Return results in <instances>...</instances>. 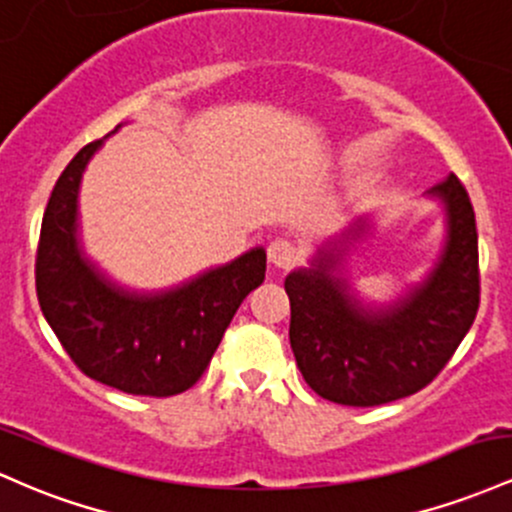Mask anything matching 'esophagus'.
<instances>
[{
    "mask_svg": "<svg viewBox=\"0 0 512 512\" xmlns=\"http://www.w3.org/2000/svg\"><path fill=\"white\" fill-rule=\"evenodd\" d=\"M297 249L292 241L287 239H273L271 244H268V261L273 263L275 268H283V271H287V268H292L297 263Z\"/></svg>",
    "mask_w": 512,
    "mask_h": 512,
    "instance_id": "esophagus-1",
    "label": "esophagus"
}]
</instances>
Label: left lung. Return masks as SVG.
I'll use <instances>...</instances> for the list:
<instances>
[{
    "label": "left lung",
    "mask_w": 512,
    "mask_h": 512,
    "mask_svg": "<svg viewBox=\"0 0 512 512\" xmlns=\"http://www.w3.org/2000/svg\"><path fill=\"white\" fill-rule=\"evenodd\" d=\"M426 198L442 210V249L394 300H367L348 275L346 256L370 232L367 217H355L285 278L297 367L333 404L380 406L416 394L472 329L479 309L474 208L455 174L428 188Z\"/></svg>",
    "instance_id": "obj_1"
}]
</instances>
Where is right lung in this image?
<instances>
[{
    "label": "right lung",
    "instance_id": "add662e5",
    "mask_svg": "<svg viewBox=\"0 0 512 512\" xmlns=\"http://www.w3.org/2000/svg\"><path fill=\"white\" fill-rule=\"evenodd\" d=\"M106 137L79 149L50 193L36 258L38 302L91 380L125 394L174 396L200 380L239 304L263 283L266 249L162 290L120 285L86 254L79 227L84 169Z\"/></svg>",
    "mask_w": 512,
    "mask_h": 512
}]
</instances>
